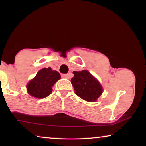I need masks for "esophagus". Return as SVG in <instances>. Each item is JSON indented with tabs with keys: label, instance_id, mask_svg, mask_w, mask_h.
Segmentation results:
<instances>
[{
	"label": "esophagus",
	"instance_id": "esophagus-1",
	"mask_svg": "<svg viewBox=\"0 0 146 146\" xmlns=\"http://www.w3.org/2000/svg\"><path fill=\"white\" fill-rule=\"evenodd\" d=\"M62 76L63 78H69V74H62Z\"/></svg>",
	"mask_w": 146,
	"mask_h": 146
}]
</instances>
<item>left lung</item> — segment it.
I'll return each instance as SVG.
<instances>
[{
    "label": "left lung",
    "mask_w": 146,
    "mask_h": 146,
    "mask_svg": "<svg viewBox=\"0 0 146 146\" xmlns=\"http://www.w3.org/2000/svg\"><path fill=\"white\" fill-rule=\"evenodd\" d=\"M71 83L75 94L88 102H95L103 92L102 87L96 78L88 70L74 71Z\"/></svg>",
    "instance_id": "8db88e82"
}]
</instances>
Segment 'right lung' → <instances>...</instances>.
Listing matches in <instances>:
<instances>
[{"label": "right lung", "instance_id": "1", "mask_svg": "<svg viewBox=\"0 0 146 146\" xmlns=\"http://www.w3.org/2000/svg\"><path fill=\"white\" fill-rule=\"evenodd\" d=\"M60 74L51 68H44L27 86L28 93L37 98H44L50 94L54 84L60 79Z\"/></svg>", "mask_w": 146, "mask_h": 146}]
</instances>
